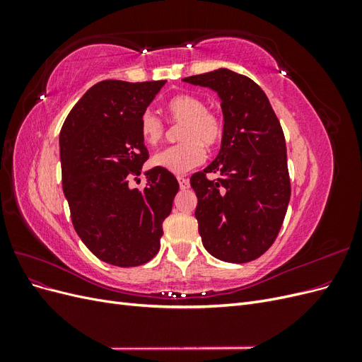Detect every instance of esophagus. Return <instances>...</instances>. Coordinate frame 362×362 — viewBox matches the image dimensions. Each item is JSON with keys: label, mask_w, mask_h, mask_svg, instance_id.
<instances>
[{"label": "esophagus", "mask_w": 362, "mask_h": 362, "mask_svg": "<svg viewBox=\"0 0 362 362\" xmlns=\"http://www.w3.org/2000/svg\"><path fill=\"white\" fill-rule=\"evenodd\" d=\"M178 182H180V189H181V190L189 189L190 182H189V180H187V178H184V177H178Z\"/></svg>", "instance_id": "esophagus-1"}]
</instances>
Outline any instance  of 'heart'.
<instances>
[{
    "label": "heart",
    "mask_w": 362,
    "mask_h": 362,
    "mask_svg": "<svg viewBox=\"0 0 362 362\" xmlns=\"http://www.w3.org/2000/svg\"><path fill=\"white\" fill-rule=\"evenodd\" d=\"M166 113L172 124H182L180 128L181 144L163 149L152 157V164L168 172L182 175L194 169L205 160V146H214L222 139V119L206 110L205 103L193 95H177L166 103ZM139 131L144 141L156 146L164 137L166 127L151 110L144 112L139 120Z\"/></svg>",
    "instance_id": "obj_1"
}]
</instances>
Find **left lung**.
Segmentation results:
<instances>
[{
  "instance_id": "left-lung-1",
  "label": "left lung",
  "mask_w": 362,
  "mask_h": 362,
  "mask_svg": "<svg viewBox=\"0 0 362 362\" xmlns=\"http://www.w3.org/2000/svg\"><path fill=\"white\" fill-rule=\"evenodd\" d=\"M182 81L216 92L223 113L221 151L190 178L202 245L226 262L252 261L275 242L290 202L281 124L266 93L245 75L221 68ZM210 171L221 178L208 180Z\"/></svg>"
}]
</instances>
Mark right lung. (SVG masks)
Returning <instances> with one entry per match:
<instances>
[{
  "label": "right lung",
  "mask_w": 362,
  "mask_h": 362,
  "mask_svg": "<svg viewBox=\"0 0 362 362\" xmlns=\"http://www.w3.org/2000/svg\"><path fill=\"white\" fill-rule=\"evenodd\" d=\"M166 80H104L74 105L60 131L63 193L81 242L95 257L117 267L145 264L160 250L163 221L180 185L161 168L145 172L146 187L131 189L148 149L140 116Z\"/></svg>",
  "instance_id": "add662e5"
}]
</instances>
